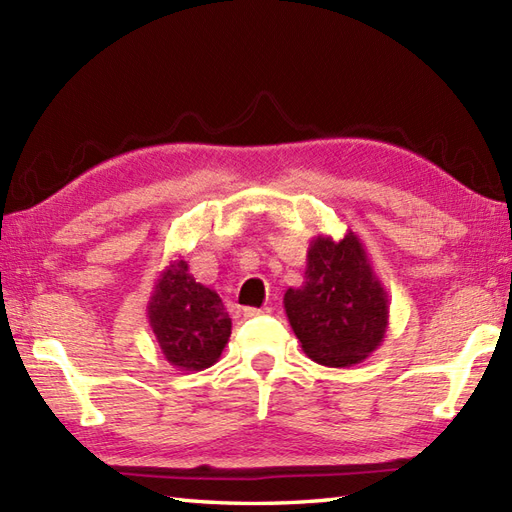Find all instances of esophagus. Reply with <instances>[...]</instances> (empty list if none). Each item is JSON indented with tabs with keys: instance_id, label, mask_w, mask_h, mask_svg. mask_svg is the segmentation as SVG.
Here are the masks:
<instances>
[{
	"instance_id": "esophagus-1",
	"label": "esophagus",
	"mask_w": 512,
	"mask_h": 512,
	"mask_svg": "<svg viewBox=\"0 0 512 512\" xmlns=\"http://www.w3.org/2000/svg\"><path fill=\"white\" fill-rule=\"evenodd\" d=\"M270 312V308H264V310H259V308H244V317L246 319H255V317H262V314H268Z\"/></svg>"
}]
</instances>
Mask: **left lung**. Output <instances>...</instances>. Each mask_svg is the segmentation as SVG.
I'll return each mask as SVG.
<instances>
[{"mask_svg": "<svg viewBox=\"0 0 512 512\" xmlns=\"http://www.w3.org/2000/svg\"><path fill=\"white\" fill-rule=\"evenodd\" d=\"M284 310L301 350L325 367L363 363L385 341L387 292L352 228L312 237L303 286L286 290Z\"/></svg>", "mask_w": 512, "mask_h": 512, "instance_id": "left-lung-1", "label": "left lung"}]
</instances>
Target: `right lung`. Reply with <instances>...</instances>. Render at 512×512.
Listing matches in <instances>:
<instances>
[{
  "label": "right lung",
  "mask_w": 512,
  "mask_h": 512,
  "mask_svg": "<svg viewBox=\"0 0 512 512\" xmlns=\"http://www.w3.org/2000/svg\"><path fill=\"white\" fill-rule=\"evenodd\" d=\"M147 319L165 361L180 372L215 365L231 336V319L220 295L198 284L182 257L171 259L156 279Z\"/></svg>",
  "instance_id": "obj_1"
}]
</instances>
